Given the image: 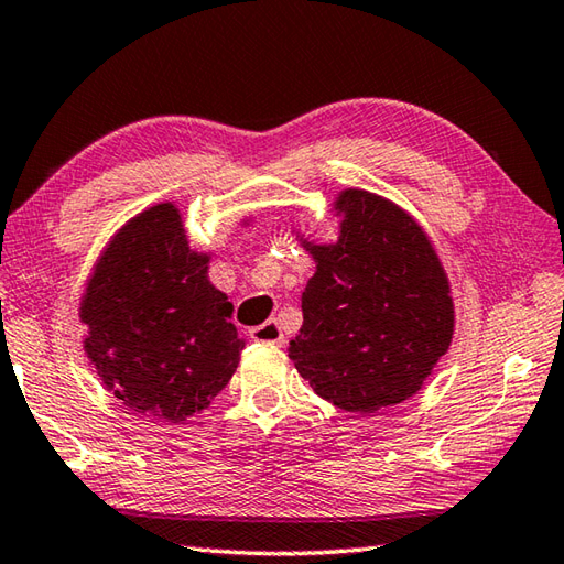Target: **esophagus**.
<instances>
[{
    "label": "esophagus",
    "mask_w": 564,
    "mask_h": 564,
    "mask_svg": "<svg viewBox=\"0 0 564 564\" xmlns=\"http://www.w3.org/2000/svg\"><path fill=\"white\" fill-rule=\"evenodd\" d=\"M249 337L254 339V341H263V344H283L285 341V337H283V329H281V325L275 319H269V322H263V325H259V327H254L249 332Z\"/></svg>",
    "instance_id": "obj_1"
}]
</instances>
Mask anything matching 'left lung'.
Masks as SVG:
<instances>
[{"label": "left lung", "instance_id": "1", "mask_svg": "<svg viewBox=\"0 0 564 564\" xmlns=\"http://www.w3.org/2000/svg\"><path fill=\"white\" fill-rule=\"evenodd\" d=\"M334 245L303 247L317 271L289 356L319 398L373 416L424 386L453 339V297L434 245L410 213L346 188Z\"/></svg>", "mask_w": 564, "mask_h": 564}]
</instances>
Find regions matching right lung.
I'll return each instance as SVG.
<instances>
[{
    "instance_id": "add662e5",
    "label": "right lung",
    "mask_w": 564,
    "mask_h": 564,
    "mask_svg": "<svg viewBox=\"0 0 564 564\" xmlns=\"http://www.w3.org/2000/svg\"><path fill=\"white\" fill-rule=\"evenodd\" d=\"M174 203L128 220L104 249L82 297L84 351L133 412L182 424L230 382L245 341L232 303L208 281Z\"/></svg>"
}]
</instances>
